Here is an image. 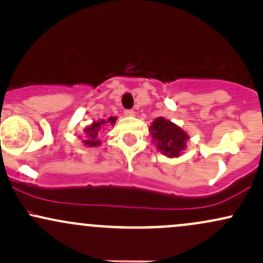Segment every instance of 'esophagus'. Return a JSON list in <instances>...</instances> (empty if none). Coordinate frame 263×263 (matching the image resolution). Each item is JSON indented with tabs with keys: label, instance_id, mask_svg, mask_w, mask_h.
I'll use <instances>...</instances> for the list:
<instances>
[{
	"label": "esophagus",
	"instance_id": "34e87169",
	"mask_svg": "<svg viewBox=\"0 0 263 263\" xmlns=\"http://www.w3.org/2000/svg\"><path fill=\"white\" fill-rule=\"evenodd\" d=\"M136 115V112L134 110H126L125 111V116H128V117H132V116H135Z\"/></svg>",
	"mask_w": 263,
	"mask_h": 263
}]
</instances>
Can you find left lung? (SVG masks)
Segmentation results:
<instances>
[{
	"label": "left lung",
	"mask_w": 263,
	"mask_h": 263,
	"mask_svg": "<svg viewBox=\"0 0 263 263\" xmlns=\"http://www.w3.org/2000/svg\"><path fill=\"white\" fill-rule=\"evenodd\" d=\"M152 142H155L157 149L170 158L179 157L186 148V141L189 135L164 117H157L149 127Z\"/></svg>",
	"instance_id": "8db88e82"
}]
</instances>
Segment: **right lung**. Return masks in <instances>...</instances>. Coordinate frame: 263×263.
Segmentation results:
<instances>
[{
  "label": "right lung",
  "instance_id": "obj_1",
  "mask_svg": "<svg viewBox=\"0 0 263 263\" xmlns=\"http://www.w3.org/2000/svg\"><path fill=\"white\" fill-rule=\"evenodd\" d=\"M116 120V116H111L108 117L107 120H98V121H93L91 125L87 126V127L84 129V134H85L86 138L83 141V143L87 147L100 146L101 141L99 140V132H100V129L104 127L105 125H115Z\"/></svg>",
  "mask_w": 263,
  "mask_h": 263
}]
</instances>
